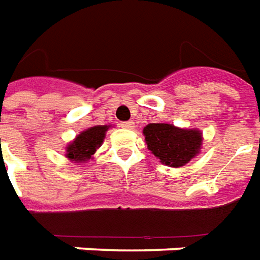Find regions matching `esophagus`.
<instances>
[{
  "label": "esophagus",
  "mask_w": 260,
  "mask_h": 260,
  "mask_svg": "<svg viewBox=\"0 0 260 260\" xmlns=\"http://www.w3.org/2000/svg\"><path fill=\"white\" fill-rule=\"evenodd\" d=\"M120 126H122L123 128H134V122L133 120H128V122H122L120 123Z\"/></svg>",
  "instance_id": "34e87169"
}]
</instances>
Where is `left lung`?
Listing matches in <instances>:
<instances>
[{
  "label": "left lung",
  "mask_w": 260,
  "mask_h": 260,
  "mask_svg": "<svg viewBox=\"0 0 260 260\" xmlns=\"http://www.w3.org/2000/svg\"><path fill=\"white\" fill-rule=\"evenodd\" d=\"M151 152L170 168H181L197 156L202 145V133L180 128L169 123H149L143 130Z\"/></svg>",
  "instance_id": "8db88e82"
}]
</instances>
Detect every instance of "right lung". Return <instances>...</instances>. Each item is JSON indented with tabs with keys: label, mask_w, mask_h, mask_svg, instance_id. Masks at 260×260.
I'll list each match as a JSON object with an SVG mask.
<instances>
[{
	"label": "right lung",
	"mask_w": 260,
	"mask_h": 260,
	"mask_svg": "<svg viewBox=\"0 0 260 260\" xmlns=\"http://www.w3.org/2000/svg\"><path fill=\"white\" fill-rule=\"evenodd\" d=\"M111 126H94L81 132L72 143L66 147V158L75 164H84L102 145L105 133Z\"/></svg>",
	"instance_id": "obj_1"
}]
</instances>
